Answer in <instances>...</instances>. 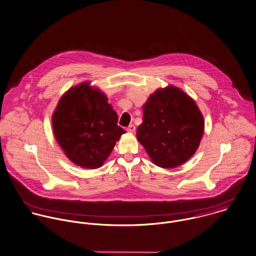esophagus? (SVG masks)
<instances>
[{"mask_svg":"<svg viewBox=\"0 0 256 256\" xmlns=\"http://www.w3.org/2000/svg\"><path fill=\"white\" fill-rule=\"evenodd\" d=\"M136 128L134 124H130V126L126 128V130H128V132H130V134H134V132H136Z\"/></svg>","mask_w":256,"mask_h":256,"instance_id":"obj_1","label":"esophagus"}]
</instances>
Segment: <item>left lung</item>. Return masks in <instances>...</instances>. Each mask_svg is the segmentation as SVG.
<instances>
[{"instance_id": "8db88e82", "label": "left lung", "mask_w": 256, "mask_h": 256, "mask_svg": "<svg viewBox=\"0 0 256 256\" xmlns=\"http://www.w3.org/2000/svg\"><path fill=\"white\" fill-rule=\"evenodd\" d=\"M142 108L136 138L154 164L174 168L196 153L204 122L194 99L176 86H168L158 88Z\"/></svg>"}]
</instances>
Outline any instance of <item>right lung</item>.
Returning <instances> with one entry per match:
<instances>
[{
	"mask_svg": "<svg viewBox=\"0 0 256 256\" xmlns=\"http://www.w3.org/2000/svg\"><path fill=\"white\" fill-rule=\"evenodd\" d=\"M52 120L65 155L84 168H100L126 134L105 94L90 82L72 86L61 96Z\"/></svg>",
	"mask_w": 256,
	"mask_h": 256,
	"instance_id": "1",
	"label": "right lung"
}]
</instances>
